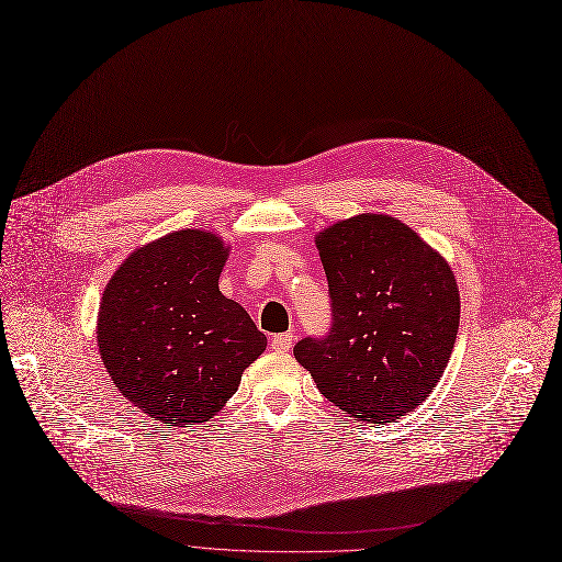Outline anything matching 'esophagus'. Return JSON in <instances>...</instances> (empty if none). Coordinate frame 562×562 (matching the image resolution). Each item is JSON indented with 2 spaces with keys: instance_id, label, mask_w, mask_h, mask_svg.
I'll return each instance as SVG.
<instances>
[{
  "instance_id": "esophagus-1",
  "label": "esophagus",
  "mask_w": 562,
  "mask_h": 562,
  "mask_svg": "<svg viewBox=\"0 0 562 562\" xmlns=\"http://www.w3.org/2000/svg\"><path fill=\"white\" fill-rule=\"evenodd\" d=\"M293 346V335L291 333H282V335H276L271 339V348L278 350V352H289Z\"/></svg>"
}]
</instances>
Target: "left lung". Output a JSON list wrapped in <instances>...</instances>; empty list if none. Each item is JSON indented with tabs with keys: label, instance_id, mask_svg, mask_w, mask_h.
<instances>
[{
	"label": "left lung",
	"instance_id": "obj_1",
	"mask_svg": "<svg viewBox=\"0 0 562 562\" xmlns=\"http://www.w3.org/2000/svg\"><path fill=\"white\" fill-rule=\"evenodd\" d=\"M333 328L293 356L341 412L390 424L419 407L445 373L460 326L449 261L387 214H360L316 234Z\"/></svg>",
	"mask_w": 562,
	"mask_h": 562
}]
</instances>
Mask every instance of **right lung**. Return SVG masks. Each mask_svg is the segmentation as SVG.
Segmentation results:
<instances>
[{"label": "right lung", "mask_w": 562, "mask_h": 562, "mask_svg": "<svg viewBox=\"0 0 562 562\" xmlns=\"http://www.w3.org/2000/svg\"><path fill=\"white\" fill-rule=\"evenodd\" d=\"M227 257L218 234L177 229L136 248L102 291L100 358L117 392L155 422H210L266 350L248 312L218 289Z\"/></svg>", "instance_id": "add662e5"}]
</instances>
